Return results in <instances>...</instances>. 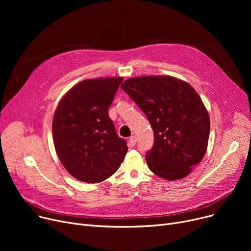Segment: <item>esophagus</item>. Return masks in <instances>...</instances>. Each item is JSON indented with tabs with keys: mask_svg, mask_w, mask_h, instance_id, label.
I'll return each instance as SVG.
<instances>
[{
	"mask_svg": "<svg viewBox=\"0 0 251 251\" xmlns=\"http://www.w3.org/2000/svg\"><path fill=\"white\" fill-rule=\"evenodd\" d=\"M136 141H137V138L135 135H132L130 138H129V144L131 147H134L136 144Z\"/></svg>",
	"mask_w": 251,
	"mask_h": 251,
	"instance_id": "esophagus-1",
	"label": "esophagus"
}]
</instances>
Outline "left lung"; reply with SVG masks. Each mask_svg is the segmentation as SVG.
Listing matches in <instances>:
<instances>
[{"instance_id":"left-lung-1","label":"left lung","mask_w":251,"mask_h":251,"mask_svg":"<svg viewBox=\"0 0 251 251\" xmlns=\"http://www.w3.org/2000/svg\"><path fill=\"white\" fill-rule=\"evenodd\" d=\"M121 88L146 114L154 142L146 160L152 173L166 180L186 177L207 149L209 116L187 82L172 76L129 78Z\"/></svg>"}]
</instances>
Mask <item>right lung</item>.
Instances as JSON below:
<instances>
[{
  "instance_id": "1",
  "label": "right lung",
  "mask_w": 251,
  "mask_h": 251,
  "mask_svg": "<svg viewBox=\"0 0 251 251\" xmlns=\"http://www.w3.org/2000/svg\"><path fill=\"white\" fill-rule=\"evenodd\" d=\"M121 77L86 79L60 100L52 139L62 165L76 179L99 183L112 176L128 151L109 117Z\"/></svg>"
}]
</instances>
